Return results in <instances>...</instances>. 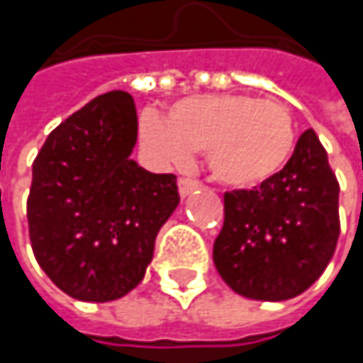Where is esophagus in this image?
Returning a JSON list of instances; mask_svg holds the SVG:
<instances>
[{
    "label": "esophagus",
    "mask_w": 363,
    "mask_h": 363,
    "mask_svg": "<svg viewBox=\"0 0 363 363\" xmlns=\"http://www.w3.org/2000/svg\"><path fill=\"white\" fill-rule=\"evenodd\" d=\"M197 186H199V182L193 181V179H181V181H179V193H181V197H186V195L193 193Z\"/></svg>",
    "instance_id": "1"
}]
</instances>
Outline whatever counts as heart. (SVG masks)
Returning a JSON list of instances; mask_svg holds the SVG:
<instances>
[{
  "mask_svg": "<svg viewBox=\"0 0 363 363\" xmlns=\"http://www.w3.org/2000/svg\"><path fill=\"white\" fill-rule=\"evenodd\" d=\"M140 138L162 164H184L193 151H208L216 181L250 189L277 177L296 149L294 115L279 101L248 94L191 96L170 117L147 111Z\"/></svg>",
  "mask_w": 363,
  "mask_h": 363,
  "instance_id": "obj_1",
  "label": "heart"
}]
</instances>
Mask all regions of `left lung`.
<instances>
[{
	"label": "left lung",
	"mask_w": 363,
	"mask_h": 363,
	"mask_svg": "<svg viewBox=\"0 0 363 363\" xmlns=\"http://www.w3.org/2000/svg\"><path fill=\"white\" fill-rule=\"evenodd\" d=\"M338 233V181L318 134L307 130L277 177L225 193L212 256L233 292L277 303L303 294L324 273Z\"/></svg>",
	"instance_id": "1"
}]
</instances>
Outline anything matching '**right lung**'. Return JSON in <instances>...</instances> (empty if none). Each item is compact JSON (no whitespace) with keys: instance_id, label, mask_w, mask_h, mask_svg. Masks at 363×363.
I'll return each mask as SVG.
<instances>
[{"instance_id":"add662e5","label":"right lung","mask_w":363,"mask_h":363,"mask_svg":"<svg viewBox=\"0 0 363 363\" xmlns=\"http://www.w3.org/2000/svg\"><path fill=\"white\" fill-rule=\"evenodd\" d=\"M136 134L134 99L113 90L52 130L33 162V254L77 301L107 303L134 290L181 201L174 174H153L130 160Z\"/></svg>"}]
</instances>
